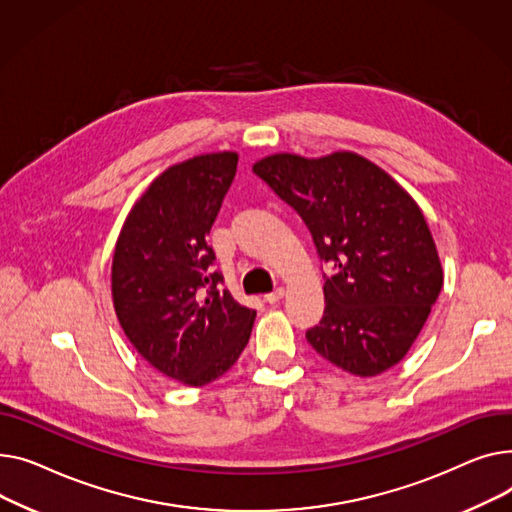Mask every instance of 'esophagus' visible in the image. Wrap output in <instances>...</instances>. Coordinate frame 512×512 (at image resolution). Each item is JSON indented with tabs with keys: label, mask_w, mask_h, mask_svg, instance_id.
<instances>
[{
	"label": "esophagus",
	"mask_w": 512,
	"mask_h": 512,
	"mask_svg": "<svg viewBox=\"0 0 512 512\" xmlns=\"http://www.w3.org/2000/svg\"><path fill=\"white\" fill-rule=\"evenodd\" d=\"M283 297H285V289H283V287H277L275 291H270V293H266V295H264V302H268V304H277V302H281Z\"/></svg>",
	"instance_id": "esophagus-1"
}]
</instances>
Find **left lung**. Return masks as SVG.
Segmentation results:
<instances>
[{
    "mask_svg": "<svg viewBox=\"0 0 512 512\" xmlns=\"http://www.w3.org/2000/svg\"><path fill=\"white\" fill-rule=\"evenodd\" d=\"M312 233L324 275V316L306 333L330 364L353 376L397 366L432 312L444 273L417 202L376 163L337 150L306 159L277 153L254 163Z\"/></svg>",
    "mask_w": 512,
    "mask_h": 512,
    "instance_id": "left-lung-1",
    "label": "left lung"
}]
</instances>
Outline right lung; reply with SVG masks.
Here are the masks:
<instances>
[{
	"label": "right lung",
	"mask_w": 512,
	"mask_h": 512,
	"mask_svg": "<svg viewBox=\"0 0 512 512\" xmlns=\"http://www.w3.org/2000/svg\"><path fill=\"white\" fill-rule=\"evenodd\" d=\"M237 159L223 150L167 167L132 206L113 252L111 295L126 337L150 366L186 386L223 376L256 318L210 273L208 233Z\"/></svg>",
	"instance_id": "1"
}]
</instances>
